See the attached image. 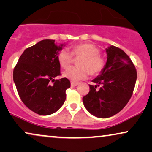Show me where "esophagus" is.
I'll use <instances>...</instances> for the list:
<instances>
[{"label":"esophagus","mask_w":152,"mask_h":152,"mask_svg":"<svg viewBox=\"0 0 152 152\" xmlns=\"http://www.w3.org/2000/svg\"><path fill=\"white\" fill-rule=\"evenodd\" d=\"M78 84H79V83H76V82H74V81L71 82V86H77Z\"/></svg>","instance_id":"34e87169"}]
</instances>
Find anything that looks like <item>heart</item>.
I'll return each instance as SVG.
<instances>
[{
  "mask_svg": "<svg viewBox=\"0 0 152 152\" xmlns=\"http://www.w3.org/2000/svg\"><path fill=\"white\" fill-rule=\"evenodd\" d=\"M100 54V50L90 43H83L72 47V53L62 49L58 53L57 59L60 66L63 69L69 67L75 58H80L77 62L78 67L69 68L63 73V76L77 81L83 80L90 74L92 76L99 74L106 66V60Z\"/></svg>",
  "mask_w": 152,
  "mask_h": 152,
  "instance_id": "obj_1",
  "label": "heart"
}]
</instances>
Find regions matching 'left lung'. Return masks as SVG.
Masks as SVG:
<instances>
[{
    "mask_svg": "<svg viewBox=\"0 0 152 152\" xmlns=\"http://www.w3.org/2000/svg\"><path fill=\"white\" fill-rule=\"evenodd\" d=\"M106 52V66L92 80L96 85H89L90 92L83 97L88 112L99 118L112 117L124 108L132 96L137 78L134 64L124 50L110 46Z\"/></svg>",
    "mask_w": 152,
    "mask_h": 152,
    "instance_id": "left-lung-1",
    "label": "left lung"
}]
</instances>
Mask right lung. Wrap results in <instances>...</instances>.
Instances as JSON below:
<instances>
[{
    "instance_id": "obj_1",
    "label": "right lung",
    "mask_w": 152,
    "mask_h": 152,
    "mask_svg": "<svg viewBox=\"0 0 152 152\" xmlns=\"http://www.w3.org/2000/svg\"><path fill=\"white\" fill-rule=\"evenodd\" d=\"M62 46L56 45L55 40H42L24 50L14 69V82L21 101L40 115L59 110L66 99V90L70 88L66 78L55 80L60 75L57 56Z\"/></svg>"
}]
</instances>
